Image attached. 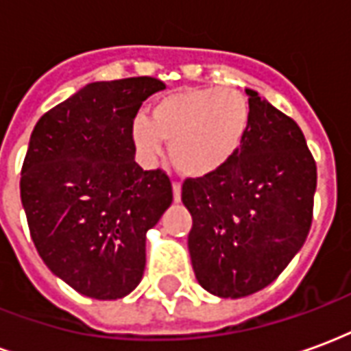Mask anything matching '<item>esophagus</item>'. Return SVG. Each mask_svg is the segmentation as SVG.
<instances>
[{"mask_svg": "<svg viewBox=\"0 0 351 351\" xmlns=\"http://www.w3.org/2000/svg\"><path fill=\"white\" fill-rule=\"evenodd\" d=\"M182 197V188H180V182H173V199L175 203H178Z\"/></svg>", "mask_w": 351, "mask_h": 351, "instance_id": "1", "label": "esophagus"}]
</instances>
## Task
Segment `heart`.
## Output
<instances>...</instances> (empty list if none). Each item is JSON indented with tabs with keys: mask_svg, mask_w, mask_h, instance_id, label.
Here are the masks:
<instances>
[{
	"mask_svg": "<svg viewBox=\"0 0 351 351\" xmlns=\"http://www.w3.org/2000/svg\"><path fill=\"white\" fill-rule=\"evenodd\" d=\"M252 108L244 93L229 88L182 90L161 97L150 118H137L131 128L141 156L154 161L161 141L169 143L171 161L182 175L216 173L241 148L250 128Z\"/></svg>",
	"mask_w": 351,
	"mask_h": 351,
	"instance_id": "b5f03b06",
	"label": "heart"
}]
</instances>
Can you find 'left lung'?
<instances>
[{"instance_id":"1","label":"left lung","mask_w":351,"mask_h":351,"mask_svg":"<svg viewBox=\"0 0 351 351\" xmlns=\"http://www.w3.org/2000/svg\"><path fill=\"white\" fill-rule=\"evenodd\" d=\"M246 93L252 120L241 148L216 173L182 184L195 278L223 299L278 278L306 241L316 191V161L301 128L258 92Z\"/></svg>"}]
</instances>
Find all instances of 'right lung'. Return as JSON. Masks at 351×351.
Returning <instances> with one entry per match:
<instances>
[{"label":"right lung","instance_id":"right-lung-1","mask_svg":"<svg viewBox=\"0 0 351 351\" xmlns=\"http://www.w3.org/2000/svg\"><path fill=\"white\" fill-rule=\"evenodd\" d=\"M152 77L92 82L35 123L20 197L39 256L79 293H131L146 265V231L173 203L169 176L143 171L131 135Z\"/></svg>","mask_w":351,"mask_h":351}]
</instances>
